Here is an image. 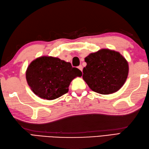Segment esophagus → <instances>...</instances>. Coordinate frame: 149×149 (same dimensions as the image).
I'll return each mask as SVG.
<instances>
[{
  "label": "esophagus",
  "instance_id": "esophagus-1",
  "mask_svg": "<svg viewBox=\"0 0 149 149\" xmlns=\"http://www.w3.org/2000/svg\"><path fill=\"white\" fill-rule=\"evenodd\" d=\"M78 68L79 69L81 72L83 71V66H82V65H79V66H78Z\"/></svg>",
  "mask_w": 149,
  "mask_h": 149
}]
</instances>
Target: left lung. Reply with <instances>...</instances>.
<instances>
[{
  "instance_id": "1",
  "label": "left lung",
  "mask_w": 149,
  "mask_h": 149,
  "mask_svg": "<svg viewBox=\"0 0 149 149\" xmlns=\"http://www.w3.org/2000/svg\"><path fill=\"white\" fill-rule=\"evenodd\" d=\"M83 78L90 89L107 95L120 90L127 79L129 65L118 52L101 49L86 57Z\"/></svg>"
}]
</instances>
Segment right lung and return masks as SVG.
Returning a JSON list of instances; mask_svg holds the SVG:
<instances>
[{
	"label": "right lung",
	"instance_id": "1",
	"mask_svg": "<svg viewBox=\"0 0 149 149\" xmlns=\"http://www.w3.org/2000/svg\"><path fill=\"white\" fill-rule=\"evenodd\" d=\"M26 80L34 94L54 100L68 91L71 81L82 72L70 63L58 58L42 56L31 63L26 70Z\"/></svg>",
	"mask_w": 149,
	"mask_h": 149
}]
</instances>
